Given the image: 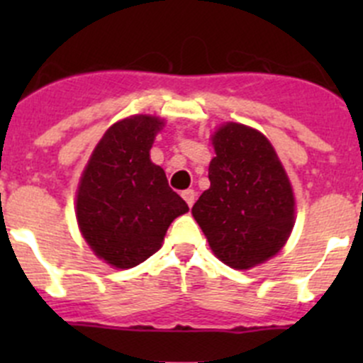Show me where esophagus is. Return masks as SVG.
<instances>
[{
  "label": "esophagus",
  "mask_w": 363,
  "mask_h": 363,
  "mask_svg": "<svg viewBox=\"0 0 363 363\" xmlns=\"http://www.w3.org/2000/svg\"><path fill=\"white\" fill-rule=\"evenodd\" d=\"M195 189H184V191H182V199L186 200V203H188L189 207H193V203H195Z\"/></svg>",
  "instance_id": "obj_1"
}]
</instances>
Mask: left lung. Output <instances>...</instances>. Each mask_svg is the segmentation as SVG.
Wrapping results in <instances>:
<instances>
[{
  "instance_id": "obj_1",
  "label": "left lung",
  "mask_w": 363,
  "mask_h": 363,
  "mask_svg": "<svg viewBox=\"0 0 363 363\" xmlns=\"http://www.w3.org/2000/svg\"><path fill=\"white\" fill-rule=\"evenodd\" d=\"M212 145L211 188L191 214L223 263L252 269L286 244L295 225L294 189L272 144L258 130L226 123L212 135Z\"/></svg>"
}]
</instances>
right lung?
Segmentation results:
<instances>
[{
    "label": "right lung",
    "instance_id": "1",
    "mask_svg": "<svg viewBox=\"0 0 363 363\" xmlns=\"http://www.w3.org/2000/svg\"><path fill=\"white\" fill-rule=\"evenodd\" d=\"M163 119L131 116L112 124L87 161L77 189V223L100 259L131 269L161 247L168 226L188 203L151 161Z\"/></svg>",
    "mask_w": 363,
    "mask_h": 363
}]
</instances>
